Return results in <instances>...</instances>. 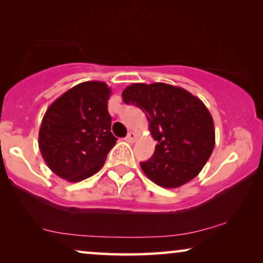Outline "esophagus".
Segmentation results:
<instances>
[{"label": "esophagus", "instance_id": "esophagus-1", "mask_svg": "<svg viewBox=\"0 0 263 263\" xmlns=\"http://www.w3.org/2000/svg\"><path fill=\"white\" fill-rule=\"evenodd\" d=\"M136 133H134V132H129V134L127 135V138H125V141H128V142H134L135 140H136Z\"/></svg>", "mask_w": 263, "mask_h": 263}]
</instances>
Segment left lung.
Returning a JSON list of instances; mask_svg holds the SVG:
<instances>
[{"instance_id":"left-lung-1","label":"left lung","mask_w":263,"mask_h":263,"mask_svg":"<svg viewBox=\"0 0 263 263\" xmlns=\"http://www.w3.org/2000/svg\"><path fill=\"white\" fill-rule=\"evenodd\" d=\"M122 98L146 114L158 141L153 156L140 163L147 177L168 189L196 177L215 143L213 118L206 105L186 89L164 82L133 84Z\"/></svg>"}]
</instances>
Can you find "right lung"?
I'll return each instance as SVG.
<instances>
[{
	"mask_svg": "<svg viewBox=\"0 0 263 263\" xmlns=\"http://www.w3.org/2000/svg\"><path fill=\"white\" fill-rule=\"evenodd\" d=\"M102 81L81 82L59 97L43 117L38 145L50 170L69 182L97 174L116 145Z\"/></svg>",
	"mask_w": 263,
	"mask_h": 263,
	"instance_id": "add662e5",
	"label": "right lung"
}]
</instances>
